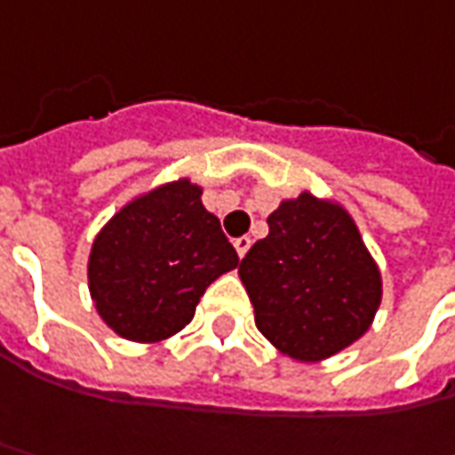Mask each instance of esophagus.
<instances>
[{"label": "esophagus", "mask_w": 455, "mask_h": 455, "mask_svg": "<svg viewBox=\"0 0 455 455\" xmlns=\"http://www.w3.org/2000/svg\"><path fill=\"white\" fill-rule=\"evenodd\" d=\"M234 246H236V254H239V257H246V251H249V246H251V239H249V236H239V239H234Z\"/></svg>", "instance_id": "obj_1"}]
</instances>
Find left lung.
Masks as SVG:
<instances>
[{
	"mask_svg": "<svg viewBox=\"0 0 455 455\" xmlns=\"http://www.w3.org/2000/svg\"><path fill=\"white\" fill-rule=\"evenodd\" d=\"M239 264L259 332L294 360H324L368 332L383 282L342 206L282 201Z\"/></svg>",
	"mask_w": 455,
	"mask_h": 455,
	"instance_id": "8db88e82",
	"label": "left lung"
}]
</instances>
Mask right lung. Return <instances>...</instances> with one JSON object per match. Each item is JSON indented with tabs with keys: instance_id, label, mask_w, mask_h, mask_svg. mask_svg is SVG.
<instances>
[{
	"instance_id": "obj_1",
	"label": "right lung",
	"mask_w": 455,
	"mask_h": 455,
	"mask_svg": "<svg viewBox=\"0 0 455 455\" xmlns=\"http://www.w3.org/2000/svg\"><path fill=\"white\" fill-rule=\"evenodd\" d=\"M236 264L201 188L180 179L135 198L105 224L87 279L108 327L125 339L158 342L194 320L206 287Z\"/></svg>"
}]
</instances>
